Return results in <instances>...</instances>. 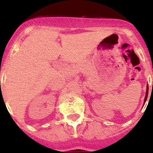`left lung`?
<instances>
[{
  "label": "left lung",
  "mask_w": 153,
  "mask_h": 153,
  "mask_svg": "<svg viewBox=\"0 0 153 153\" xmlns=\"http://www.w3.org/2000/svg\"><path fill=\"white\" fill-rule=\"evenodd\" d=\"M148 91H149V87L147 86V90H146V97H145V100H144V102H146L147 100V97H148Z\"/></svg>",
  "instance_id": "1"
}]
</instances>
